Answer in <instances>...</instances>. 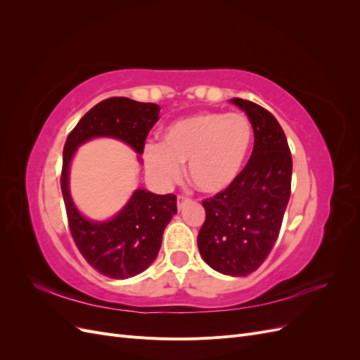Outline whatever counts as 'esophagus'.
<instances>
[{"instance_id": "34e87169", "label": "esophagus", "mask_w": 360, "mask_h": 360, "mask_svg": "<svg viewBox=\"0 0 360 360\" xmlns=\"http://www.w3.org/2000/svg\"><path fill=\"white\" fill-rule=\"evenodd\" d=\"M186 202H188V197H184V195H179V197H177V209L181 210L183 205Z\"/></svg>"}]
</instances>
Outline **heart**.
I'll return each instance as SVG.
<instances>
[{"mask_svg":"<svg viewBox=\"0 0 360 360\" xmlns=\"http://www.w3.org/2000/svg\"><path fill=\"white\" fill-rule=\"evenodd\" d=\"M252 138V126L242 114L198 112L167 126L160 144H147L144 167L155 183L171 186L188 165L195 189L216 195L240 176Z\"/></svg>","mask_w":360,"mask_h":360,"instance_id":"b5f03b06","label":"heart"}]
</instances>
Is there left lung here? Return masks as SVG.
I'll list each match as a JSON object with an SVG mask.
<instances>
[{"label":"left lung","instance_id":"left-lung-1","mask_svg":"<svg viewBox=\"0 0 360 360\" xmlns=\"http://www.w3.org/2000/svg\"><path fill=\"white\" fill-rule=\"evenodd\" d=\"M249 117L254 150L226 191L202 201L198 249L213 270L230 276L255 271L274 248L291 193L292 160L284 130L259 105L230 101Z\"/></svg>","mask_w":360,"mask_h":360}]
</instances>
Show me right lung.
I'll return each instance as SVG.
<instances>
[{
	"mask_svg": "<svg viewBox=\"0 0 360 360\" xmlns=\"http://www.w3.org/2000/svg\"><path fill=\"white\" fill-rule=\"evenodd\" d=\"M156 103L111 97L93 106L68 136L63 150L61 192L73 240L93 269L111 279H127L144 271L158 257L162 236L177 213L174 193L136 189L126 205L106 221H91L75 205L69 189L72 159L84 143L114 138L143 155L146 138L159 120Z\"/></svg>",
	"mask_w": 360,
	"mask_h": 360,
	"instance_id": "right-lung-1",
	"label": "right lung"
}]
</instances>
